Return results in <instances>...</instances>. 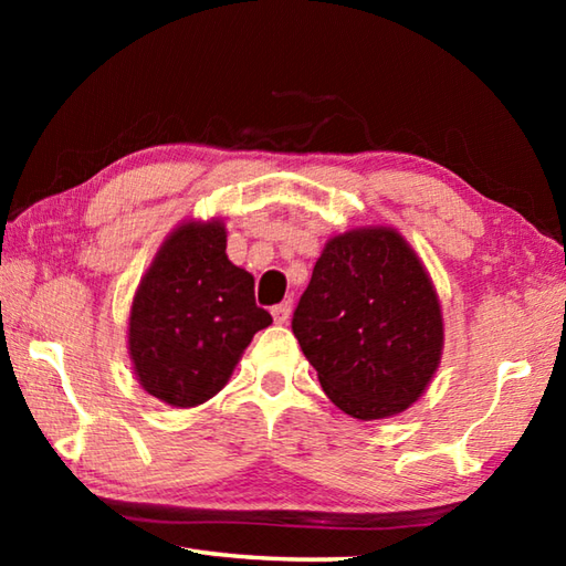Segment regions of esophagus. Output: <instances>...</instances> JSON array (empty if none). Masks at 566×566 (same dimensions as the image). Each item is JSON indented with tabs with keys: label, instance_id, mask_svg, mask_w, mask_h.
Masks as SVG:
<instances>
[{
	"label": "esophagus",
	"instance_id": "34e87169",
	"mask_svg": "<svg viewBox=\"0 0 566 566\" xmlns=\"http://www.w3.org/2000/svg\"><path fill=\"white\" fill-rule=\"evenodd\" d=\"M272 317H274V324H286L292 317V302H282L276 304L272 310Z\"/></svg>",
	"mask_w": 566,
	"mask_h": 566
}]
</instances>
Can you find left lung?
Wrapping results in <instances>:
<instances>
[{
    "instance_id": "left-lung-1",
    "label": "left lung",
    "mask_w": 566,
    "mask_h": 566,
    "mask_svg": "<svg viewBox=\"0 0 566 566\" xmlns=\"http://www.w3.org/2000/svg\"><path fill=\"white\" fill-rule=\"evenodd\" d=\"M292 332L344 415H401L444 349L442 304L415 249L391 227L332 237L294 310Z\"/></svg>"
}]
</instances>
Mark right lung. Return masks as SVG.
Wrapping results in <instances>:
<instances>
[{
	"mask_svg": "<svg viewBox=\"0 0 566 566\" xmlns=\"http://www.w3.org/2000/svg\"><path fill=\"white\" fill-rule=\"evenodd\" d=\"M270 324V312L254 302V276L229 262L222 219H187L161 242L134 292V375L169 407L205 405Z\"/></svg>",
	"mask_w": 566,
	"mask_h": 566,
	"instance_id": "obj_1",
	"label": "right lung"
}]
</instances>
